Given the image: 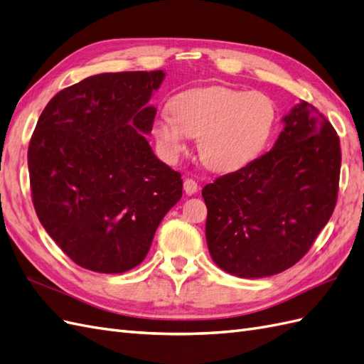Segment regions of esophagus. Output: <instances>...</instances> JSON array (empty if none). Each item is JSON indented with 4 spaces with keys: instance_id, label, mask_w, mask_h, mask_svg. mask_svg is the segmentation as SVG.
<instances>
[{
    "instance_id": "esophagus-1",
    "label": "esophagus",
    "mask_w": 364,
    "mask_h": 364,
    "mask_svg": "<svg viewBox=\"0 0 364 364\" xmlns=\"http://www.w3.org/2000/svg\"><path fill=\"white\" fill-rule=\"evenodd\" d=\"M183 188H184L186 195H193V193L198 192V184H197V181L192 180V178H186L184 183H183Z\"/></svg>"
}]
</instances>
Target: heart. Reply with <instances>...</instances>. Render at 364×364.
<instances>
[{
    "instance_id": "heart-1",
    "label": "heart",
    "mask_w": 364,
    "mask_h": 364,
    "mask_svg": "<svg viewBox=\"0 0 364 364\" xmlns=\"http://www.w3.org/2000/svg\"><path fill=\"white\" fill-rule=\"evenodd\" d=\"M152 124V136L166 160L175 161L189 136L209 169L229 173L249 166L264 152L277 129L275 101L263 92L225 86L183 90Z\"/></svg>"
}]
</instances>
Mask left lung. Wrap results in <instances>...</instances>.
<instances>
[{
  "mask_svg": "<svg viewBox=\"0 0 364 364\" xmlns=\"http://www.w3.org/2000/svg\"><path fill=\"white\" fill-rule=\"evenodd\" d=\"M283 124L267 154L203 188L209 254L230 275L286 271L311 249L335 209L341 166L335 129L306 101Z\"/></svg>",
  "mask_w": 364,
  "mask_h": 364,
  "instance_id": "8db88e82",
  "label": "left lung"
}]
</instances>
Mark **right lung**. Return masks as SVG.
I'll return each mask as SVG.
<instances>
[{
  "label": "right lung",
  "instance_id": "right-lung-1",
  "mask_svg": "<svg viewBox=\"0 0 364 364\" xmlns=\"http://www.w3.org/2000/svg\"><path fill=\"white\" fill-rule=\"evenodd\" d=\"M163 70L100 73L55 95L36 123L29 164L40 223L64 254L100 274L146 258L156 228L183 195L178 172L146 135Z\"/></svg>",
  "mask_w": 364,
  "mask_h": 364
}]
</instances>
